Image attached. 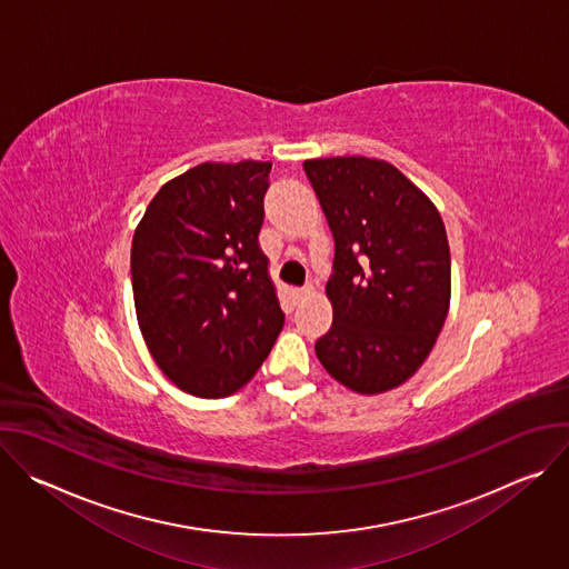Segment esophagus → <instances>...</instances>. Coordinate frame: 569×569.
<instances>
[{"instance_id":"esophagus-1","label":"esophagus","mask_w":569,"mask_h":569,"mask_svg":"<svg viewBox=\"0 0 569 569\" xmlns=\"http://www.w3.org/2000/svg\"><path fill=\"white\" fill-rule=\"evenodd\" d=\"M312 295V286H303V288H295V297L297 299H306Z\"/></svg>"}]
</instances>
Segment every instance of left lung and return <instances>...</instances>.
Returning <instances> with one entry per match:
<instances>
[{"mask_svg":"<svg viewBox=\"0 0 569 569\" xmlns=\"http://www.w3.org/2000/svg\"><path fill=\"white\" fill-rule=\"evenodd\" d=\"M303 171L336 238L333 327L315 353L351 391H389L426 362L450 308L441 213L385 159L319 157Z\"/></svg>","mask_w":569,"mask_h":569,"instance_id":"left-lung-1","label":"left lung"}]
</instances>
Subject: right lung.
Returning <instances> with one entry per match:
<instances>
[{
    "label": "right lung",
    "instance_id": "right-lung-1",
    "mask_svg": "<svg viewBox=\"0 0 569 569\" xmlns=\"http://www.w3.org/2000/svg\"><path fill=\"white\" fill-rule=\"evenodd\" d=\"M272 161H204L169 180L132 236L141 336L182 391L222 398L263 365L283 310L259 246Z\"/></svg>",
    "mask_w": 569,
    "mask_h": 569
}]
</instances>
